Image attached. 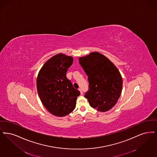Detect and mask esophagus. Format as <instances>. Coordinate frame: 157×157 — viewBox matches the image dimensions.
<instances>
[{
    "mask_svg": "<svg viewBox=\"0 0 157 157\" xmlns=\"http://www.w3.org/2000/svg\"><path fill=\"white\" fill-rule=\"evenodd\" d=\"M78 90L80 91V93H81V94H82V89H81V88H79V89H78Z\"/></svg>",
    "mask_w": 157,
    "mask_h": 157,
    "instance_id": "1",
    "label": "esophagus"
}]
</instances>
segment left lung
I'll return each mask as SVG.
<instances>
[{
    "mask_svg": "<svg viewBox=\"0 0 157 157\" xmlns=\"http://www.w3.org/2000/svg\"><path fill=\"white\" fill-rule=\"evenodd\" d=\"M78 60L88 76L89 90L84 97L90 106L101 112L112 109L123 88L118 70L109 59L98 52H93Z\"/></svg>",
    "mask_w": 157,
    "mask_h": 157,
    "instance_id": "left-lung-1",
    "label": "left lung"
}]
</instances>
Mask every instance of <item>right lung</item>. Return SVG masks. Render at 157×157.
<instances>
[{
  "instance_id": "add662e5",
  "label": "right lung",
  "mask_w": 157,
  "mask_h": 157,
  "mask_svg": "<svg viewBox=\"0 0 157 157\" xmlns=\"http://www.w3.org/2000/svg\"><path fill=\"white\" fill-rule=\"evenodd\" d=\"M73 61L71 56L61 53L55 55L44 64L37 76V89L40 99L54 116L63 117L72 112L80 94L66 77Z\"/></svg>"
}]
</instances>
